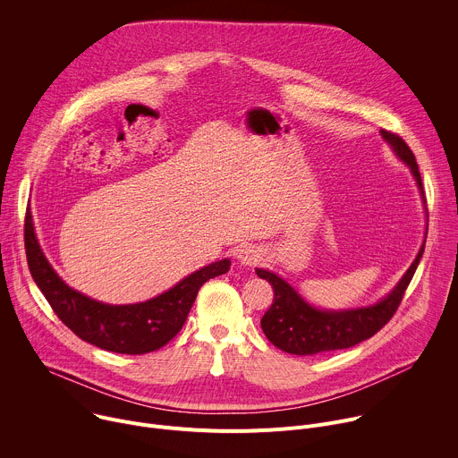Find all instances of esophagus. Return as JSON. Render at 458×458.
Returning a JSON list of instances; mask_svg holds the SVG:
<instances>
[{"label":"esophagus","instance_id":"34e87169","mask_svg":"<svg viewBox=\"0 0 458 458\" xmlns=\"http://www.w3.org/2000/svg\"><path fill=\"white\" fill-rule=\"evenodd\" d=\"M237 257V263L241 267H255L259 260H260V251L257 246H251V244H244L237 250L235 253Z\"/></svg>","mask_w":458,"mask_h":458}]
</instances>
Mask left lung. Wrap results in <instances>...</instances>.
<instances>
[{"mask_svg":"<svg viewBox=\"0 0 458 458\" xmlns=\"http://www.w3.org/2000/svg\"><path fill=\"white\" fill-rule=\"evenodd\" d=\"M382 140L395 152V156L408 165L411 170L417 186L422 193V179L419 172V165L415 161L413 152L404 143L403 138L380 130ZM428 217V210H426ZM428 235V228H426ZM422 242L411 267L406 270L403 279L395 284L386 297L369 306L348 308V310H324L310 304L288 281L279 277L277 274L255 268V274L260 279H267L274 288V304L260 318V328H263L268 341L279 350L292 355H315L334 350L352 348L369 337H373L382 326L394 317L397 311L403 295L420 263L424 253Z\"/></svg>","mask_w":458,"mask_h":458,"instance_id":"8db88e82","label":"left lung"}]
</instances>
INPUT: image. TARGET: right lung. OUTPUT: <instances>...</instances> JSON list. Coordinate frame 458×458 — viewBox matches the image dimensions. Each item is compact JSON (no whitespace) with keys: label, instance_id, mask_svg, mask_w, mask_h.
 <instances>
[{"label":"right lung","instance_id":"obj_1","mask_svg":"<svg viewBox=\"0 0 458 458\" xmlns=\"http://www.w3.org/2000/svg\"><path fill=\"white\" fill-rule=\"evenodd\" d=\"M25 248L34 283L55 315L83 341L115 353L141 355L172 341L188 317L199 288L230 270V259L199 268L161 295L136 304H106L64 283L36 237L30 210L25 219Z\"/></svg>","mask_w":458,"mask_h":458}]
</instances>
